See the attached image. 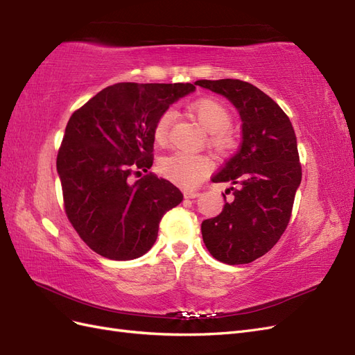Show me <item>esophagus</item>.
<instances>
[{
    "label": "esophagus",
    "mask_w": 355,
    "mask_h": 355,
    "mask_svg": "<svg viewBox=\"0 0 355 355\" xmlns=\"http://www.w3.org/2000/svg\"><path fill=\"white\" fill-rule=\"evenodd\" d=\"M184 196H185V198H197L201 194H200V192H196V191H187V192H184Z\"/></svg>",
    "instance_id": "1"
}]
</instances>
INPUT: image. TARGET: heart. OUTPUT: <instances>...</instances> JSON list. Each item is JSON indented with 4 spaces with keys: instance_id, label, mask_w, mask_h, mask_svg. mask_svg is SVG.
I'll return each mask as SVG.
<instances>
[{
    "instance_id": "obj_1",
    "label": "heart",
    "mask_w": 355,
    "mask_h": 355,
    "mask_svg": "<svg viewBox=\"0 0 355 355\" xmlns=\"http://www.w3.org/2000/svg\"><path fill=\"white\" fill-rule=\"evenodd\" d=\"M189 114L213 133V146L218 151H227L232 145L231 136L225 132L231 124V114L225 106L210 98H202L189 105ZM173 112L166 111L159 115L154 127V139L158 145H164L168 137V128L171 124ZM161 175L176 185L192 188L200 184L201 179L210 171V161L204 155H196L189 153H173L159 161Z\"/></svg>"
}]
</instances>
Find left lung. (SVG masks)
I'll list each match as a JSON object with an SVG mask.
<instances>
[{"instance_id":"1","label":"left lung","mask_w":355,"mask_h":355,"mask_svg":"<svg viewBox=\"0 0 355 355\" xmlns=\"http://www.w3.org/2000/svg\"><path fill=\"white\" fill-rule=\"evenodd\" d=\"M227 98L241 118V145L213 182H230L232 201L201 223L202 241L223 263H250L280 240L302 180L297 142L288 116L270 96L241 80H198Z\"/></svg>"}]
</instances>
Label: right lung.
I'll use <instances>...</instances> for the list:
<instances>
[{
	"mask_svg": "<svg viewBox=\"0 0 355 355\" xmlns=\"http://www.w3.org/2000/svg\"><path fill=\"white\" fill-rule=\"evenodd\" d=\"M194 84L118 83L75 111L58 154L65 211L81 240L112 261L141 257L154 245L164 213L184 200L171 182L149 173L154 127Z\"/></svg>",
	"mask_w": 355,
	"mask_h": 355,
	"instance_id": "add662e5",
	"label": "right lung"
}]
</instances>
